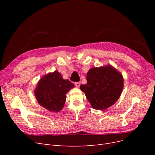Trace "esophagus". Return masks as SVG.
<instances>
[{"label":"esophagus","instance_id":"1","mask_svg":"<svg viewBox=\"0 0 155 155\" xmlns=\"http://www.w3.org/2000/svg\"><path fill=\"white\" fill-rule=\"evenodd\" d=\"M75 86H76V87H79V86H80V83L79 82H76L74 83Z\"/></svg>","mask_w":155,"mask_h":155}]
</instances>
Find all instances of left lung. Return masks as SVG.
<instances>
[{
	"instance_id": "left-lung-1",
	"label": "left lung",
	"mask_w": 155,
	"mask_h": 155,
	"mask_svg": "<svg viewBox=\"0 0 155 155\" xmlns=\"http://www.w3.org/2000/svg\"><path fill=\"white\" fill-rule=\"evenodd\" d=\"M87 81L80 88L92 107L97 110H105L114 105L124 88L122 75L110 65L90 69Z\"/></svg>"
}]
</instances>
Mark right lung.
Instances as JSON below:
<instances>
[{
  "instance_id": "1",
  "label": "right lung",
  "mask_w": 155,
  "mask_h": 155,
  "mask_svg": "<svg viewBox=\"0 0 155 155\" xmlns=\"http://www.w3.org/2000/svg\"><path fill=\"white\" fill-rule=\"evenodd\" d=\"M74 87L68 79H64L58 71L49 73L42 78L35 91L39 104L46 109L59 112L66 101V94Z\"/></svg>"
}]
</instances>
